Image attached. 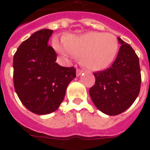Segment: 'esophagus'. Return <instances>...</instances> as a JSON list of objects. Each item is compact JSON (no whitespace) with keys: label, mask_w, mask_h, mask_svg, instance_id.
<instances>
[{"label":"esophagus","mask_w":150,"mask_h":150,"mask_svg":"<svg viewBox=\"0 0 150 150\" xmlns=\"http://www.w3.org/2000/svg\"><path fill=\"white\" fill-rule=\"evenodd\" d=\"M83 72H84V70H81V69H77V71H76V75H77V76H79V75H82V74Z\"/></svg>","instance_id":"34e87169"}]
</instances>
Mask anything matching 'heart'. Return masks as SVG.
Segmentation results:
<instances>
[{
  "mask_svg": "<svg viewBox=\"0 0 150 150\" xmlns=\"http://www.w3.org/2000/svg\"><path fill=\"white\" fill-rule=\"evenodd\" d=\"M57 50L66 57H81L82 65L93 71L104 70L115 60L118 52L117 40L114 35L89 32L79 36H69L64 46L56 43Z\"/></svg>",
  "mask_w": 150,
  "mask_h": 150,
  "instance_id": "obj_1",
  "label": "heart"
}]
</instances>
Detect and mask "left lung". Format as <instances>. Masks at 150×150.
<instances>
[{"label": "left lung", "instance_id": "1", "mask_svg": "<svg viewBox=\"0 0 150 150\" xmlns=\"http://www.w3.org/2000/svg\"><path fill=\"white\" fill-rule=\"evenodd\" d=\"M121 47L112 66L93 73L95 84L89 89L93 102L107 115H117L132 105L141 86L139 60L132 47L121 38Z\"/></svg>", "mask_w": 150, "mask_h": 150}]
</instances>
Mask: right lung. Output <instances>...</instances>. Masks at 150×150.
Masks as SVG:
<instances>
[{"label": "right lung", "mask_w": 150, "mask_h": 150, "mask_svg": "<svg viewBox=\"0 0 150 150\" xmlns=\"http://www.w3.org/2000/svg\"><path fill=\"white\" fill-rule=\"evenodd\" d=\"M50 29H41L22 42L13 58V79L22 104L36 114L57 110L68 84L75 77V68L56 63L57 54L48 41Z\"/></svg>", "instance_id": "add662e5"}]
</instances>
